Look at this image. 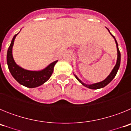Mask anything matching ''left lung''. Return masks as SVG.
<instances>
[{"instance_id":"obj_1","label":"left lung","mask_w":131,"mask_h":131,"mask_svg":"<svg viewBox=\"0 0 131 131\" xmlns=\"http://www.w3.org/2000/svg\"><path fill=\"white\" fill-rule=\"evenodd\" d=\"M106 28H107V27H106ZM107 29L108 30V31L110 32V30H109L107 28ZM110 34L112 35V37L114 38V39H115V43H116L117 50V62H116V64H115V67L113 68V70H112V72L110 73V75L107 76V78L105 79L104 80V81H102L99 82V83H94V84H85V83H83V82H82L81 81V80H80L79 79L78 77H77V76L75 75V74H74V75H75V78L78 80L79 82L81 83L83 86H86V87L89 88V89H101V88H103V87H104V86H106V85L110 83L112 80L113 79V78L115 77L117 73L118 69H119V68L120 62H121V53H120L119 50V48H118V44H117V42L116 39H115V37H114V36H113V35L110 33Z\"/></svg>"}]
</instances>
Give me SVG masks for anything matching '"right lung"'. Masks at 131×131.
Segmentation results:
<instances>
[{
  "mask_svg": "<svg viewBox=\"0 0 131 131\" xmlns=\"http://www.w3.org/2000/svg\"><path fill=\"white\" fill-rule=\"evenodd\" d=\"M18 34L14 36L7 52V64L9 71L19 84L28 88L37 87L47 82L51 77L54 71V67L58 60L48 65L47 68L41 71H29L19 67L16 63L12 56V47Z\"/></svg>",
  "mask_w": 131,
  "mask_h": 131,
  "instance_id": "right-lung-1",
  "label": "right lung"
}]
</instances>
